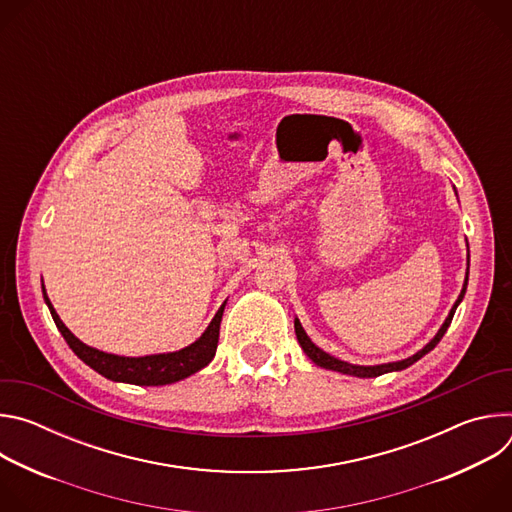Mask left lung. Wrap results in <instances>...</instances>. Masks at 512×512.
<instances>
[{
  "label": "left lung",
  "instance_id": "1",
  "mask_svg": "<svg viewBox=\"0 0 512 512\" xmlns=\"http://www.w3.org/2000/svg\"><path fill=\"white\" fill-rule=\"evenodd\" d=\"M468 265H470V253H468ZM466 285H468V271H466V279H464V287H462V291H460V296H458V300H456V304H454V308L450 310V314H448V318H446V322L442 324V328L437 330V334L419 350V352H415L413 356H409V358H405V360H399V362H387V364H375V367H360V364H350V362H344V360H338V358H334V356H330L328 352H324L322 348H318L312 340H310V336L306 334V330L302 328V324H300V320L296 318V322H294V328H296V336H298V342H300V346L304 348V352L310 356V360L312 362H316L318 367H322V369H328V371H336V373H342V375H352V377H360V379H371V377H379V375H385V373H391V371H403V369H407V367H411L413 362H417L421 356H425L429 350H433L435 348V344L440 342L442 338H444V334H446V330H448V326L452 324V318H454V314H456V308H458V304L464 300V294H466Z\"/></svg>",
  "mask_w": 512,
  "mask_h": 512
}]
</instances>
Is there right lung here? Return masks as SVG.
I'll list each match as a JSON object with an SVG mask.
<instances>
[{"mask_svg": "<svg viewBox=\"0 0 512 512\" xmlns=\"http://www.w3.org/2000/svg\"><path fill=\"white\" fill-rule=\"evenodd\" d=\"M42 294H44V302L52 314L56 328L60 330V334L64 336V340L72 348V352H75L85 364H89L93 371H97L105 379H111L117 383L141 385V387L143 385L145 387L170 385V383L182 381V379L198 373L200 369H204L206 364L214 358V352L218 346V330H221V320H223V312H225V304H227L225 302L221 308H218V312L214 314L208 328L190 346L176 350V352L133 358V356L109 354V352L97 350V348L81 342L58 318L56 310L52 308V304L46 296L44 283H42Z\"/></svg>", "mask_w": 512, "mask_h": 512, "instance_id": "1", "label": "right lung"}]
</instances>
